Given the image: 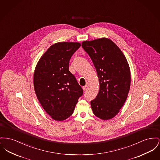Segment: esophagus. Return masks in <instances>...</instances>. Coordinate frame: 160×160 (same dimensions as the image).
I'll use <instances>...</instances> for the list:
<instances>
[{"label":"esophagus","mask_w":160,"mask_h":160,"mask_svg":"<svg viewBox=\"0 0 160 160\" xmlns=\"http://www.w3.org/2000/svg\"><path fill=\"white\" fill-rule=\"evenodd\" d=\"M88 88H89L88 85H86V86L83 87V91H86V90L88 89Z\"/></svg>","instance_id":"1"}]
</instances>
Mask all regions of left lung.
<instances>
[{"instance_id": "left-lung-1", "label": "left lung", "mask_w": 160, "mask_h": 160, "mask_svg": "<svg viewBox=\"0 0 160 160\" xmlns=\"http://www.w3.org/2000/svg\"><path fill=\"white\" fill-rule=\"evenodd\" d=\"M82 47L91 57L98 77L99 92L91 102L94 115L108 120L125 103L131 86L129 63L118 46L108 38L83 41Z\"/></svg>"}]
</instances>
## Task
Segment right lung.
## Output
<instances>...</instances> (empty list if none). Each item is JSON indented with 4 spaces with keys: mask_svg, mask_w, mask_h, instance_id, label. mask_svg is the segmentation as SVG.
<instances>
[{
    "mask_svg": "<svg viewBox=\"0 0 160 160\" xmlns=\"http://www.w3.org/2000/svg\"><path fill=\"white\" fill-rule=\"evenodd\" d=\"M79 42H60L52 45L40 58L34 72V88L38 99L51 118L61 122L75 109L83 89L69 71L72 54Z\"/></svg>",
    "mask_w": 160,
    "mask_h": 160,
    "instance_id": "1",
    "label": "right lung"
}]
</instances>
